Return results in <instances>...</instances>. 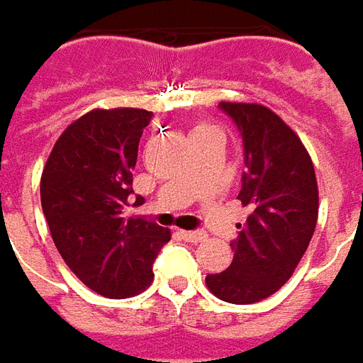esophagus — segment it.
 Wrapping results in <instances>:
<instances>
[{"label":"esophagus","instance_id":"1","mask_svg":"<svg viewBox=\"0 0 363 363\" xmlns=\"http://www.w3.org/2000/svg\"><path fill=\"white\" fill-rule=\"evenodd\" d=\"M179 235H181L184 241H189V243H201L206 237L203 231H179Z\"/></svg>","mask_w":363,"mask_h":363}]
</instances>
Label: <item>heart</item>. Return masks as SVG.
<instances>
[{
    "label": "heart",
    "instance_id": "1",
    "mask_svg": "<svg viewBox=\"0 0 363 363\" xmlns=\"http://www.w3.org/2000/svg\"><path fill=\"white\" fill-rule=\"evenodd\" d=\"M211 128H213V126H208V124H196V126H194L193 128V132H191V134H199V132H205V130H211Z\"/></svg>",
    "mask_w": 363,
    "mask_h": 363
}]
</instances>
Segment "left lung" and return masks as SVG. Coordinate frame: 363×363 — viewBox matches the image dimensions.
<instances>
[{"instance_id": "1", "label": "left lung", "mask_w": 363, "mask_h": 363, "mask_svg": "<svg viewBox=\"0 0 363 363\" xmlns=\"http://www.w3.org/2000/svg\"><path fill=\"white\" fill-rule=\"evenodd\" d=\"M243 136L241 205L251 211L231 243L233 263L206 275L208 291L247 306L279 291L309 247L319 213L313 162L301 138L263 104L220 102Z\"/></svg>"}]
</instances>
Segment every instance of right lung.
<instances>
[{"mask_svg":"<svg viewBox=\"0 0 363 363\" xmlns=\"http://www.w3.org/2000/svg\"><path fill=\"white\" fill-rule=\"evenodd\" d=\"M152 112L94 108L60 134L45 162L40 194L57 251L86 287L132 297L152 283V263L170 229L124 219L138 143Z\"/></svg>","mask_w":363,"mask_h":363,"instance_id":"right-lung-1","label":"right lung"}]
</instances>
